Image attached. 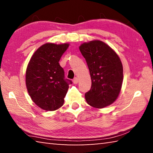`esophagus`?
Instances as JSON below:
<instances>
[{
  "label": "esophagus",
  "mask_w": 153,
  "mask_h": 153,
  "mask_svg": "<svg viewBox=\"0 0 153 153\" xmlns=\"http://www.w3.org/2000/svg\"><path fill=\"white\" fill-rule=\"evenodd\" d=\"M73 82L74 84H77V83H78V78H77V77H75V78L73 79Z\"/></svg>",
  "instance_id": "esophagus-1"
}]
</instances>
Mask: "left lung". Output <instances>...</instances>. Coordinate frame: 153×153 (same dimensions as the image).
I'll list each match as a JSON object with an SVG mask.
<instances>
[{"label":"left lung","instance_id":"obj_1","mask_svg":"<svg viewBox=\"0 0 153 153\" xmlns=\"http://www.w3.org/2000/svg\"><path fill=\"white\" fill-rule=\"evenodd\" d=\"M79 51L86 59L92 80L91 88L85 94L87 103L98 108L111 105L122 86L123 66L120 57L100 40L82 44Z\"/></svg>","mask_w":153,"mask_h":153}]
</instances>
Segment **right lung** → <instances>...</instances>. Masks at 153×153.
Here are the masks:
<instances>
[{
    "label": "right lung",
    "instance_id": "1",
    "mask_svg": "<svg viewBox=\"0 0 153 153\" xmlns=\"http://www.w3.org/2000/svg\"><path fill=\"white\" fill-rule=\"evenodd\" d=\"M69 44L46 43L32 55L28 63L25 83L28 93L36 105L46 111H55L63 106L64 98L72 84L65 78L59 61Z\"/></svg>",
    "mask_w": 153,
    "mask_h": 153
}]
</instances>
